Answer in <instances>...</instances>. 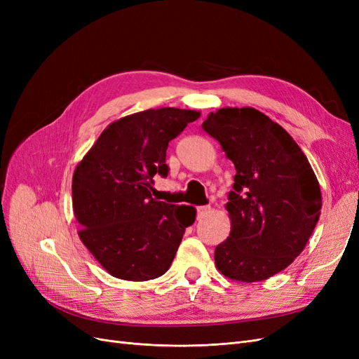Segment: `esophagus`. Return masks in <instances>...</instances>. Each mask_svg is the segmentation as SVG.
<instances>
[{"instance_id": "obj_1", "label": "esophagus", "mask_w": 359, "mask_h": 359, "mask_svg": "<svg viewBox=\"0 0 359 359\" xmlns=\"http://www.w3.org/2000/svg\"><path fill=\"white\" fill-rule=\"evenodd\" d=\"M196 211H198V215L201 217V215H203V214H206V212L210 211V206H208V205H202V206H198Z\"/></svg>"}]
</instances>
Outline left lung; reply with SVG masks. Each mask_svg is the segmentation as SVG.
I'll list each match as a JSON object with an SVG mask.
<instances>
[{
  "label": "left lung",
  "instance_id": "1",
  "mask_svg": "<svg viewBox=\"0 0 359 359\" xmlns=\"http://www.w3.org/2000/svg\"><path fill=\"white\" fill-rule=\"evenodd\" d=\"M202 128L236 170L226 203L231 233L215 247V266L244 283L273 277L301 255L316 227L318 178L293 137L255 107H223Z\"/></svg>",
  "mask_w": 359,
  "mask_h": 359
}]
</instances>
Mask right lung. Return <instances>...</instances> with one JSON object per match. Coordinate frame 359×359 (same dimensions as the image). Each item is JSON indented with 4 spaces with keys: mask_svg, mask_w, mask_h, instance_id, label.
Returning <instances> with one entry per match:
<instances>
[{
    "mask_svg": "<svg viewBox=\"0 0 359 359\" xmlns=\"http://www.w3.org/2000/svg\"><path fill=\"white\" fill-rule=\"evenodd\" d=\"M201 112L161 107L107 126L73 173V212L79 238L107 273L147 281L169 269L184 231L196 219L186 205L151 196L166 178V149Z\"/></svg>",
    "mask_w": 359,
    "mask_h": 359,
    "instance_id": "1",
    "label": "right lung"
}]
</instances>
